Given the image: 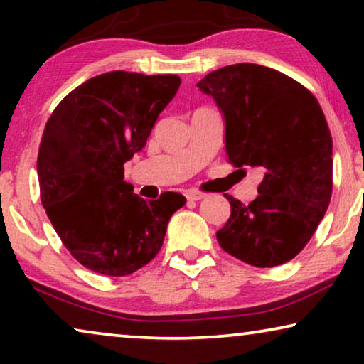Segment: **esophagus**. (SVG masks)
<instances>
[{
	"label": "esophagus",
	"instance_id": "obj_1",
	"mask_svg": "<svg viewBox=\"0 0 364 364\" xmlns=\"http://www.w3.org/2000/svg\"><path fill=\"white\" fill-rule=\"evenodd\" d=\"M186 197H187V200L197 202V200H202V198L205 197V193L198 192V191H187V192H186Z\"/></svg>",
	"mask_w": 364,
	"mask_h": 364
}]
</instances>
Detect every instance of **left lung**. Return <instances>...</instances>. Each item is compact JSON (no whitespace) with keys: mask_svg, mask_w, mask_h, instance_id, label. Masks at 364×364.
Here are the masks:
<instances>
[{"mask_svg":"<svg viewBox=\"0 0 364 364\" xmlns=\"http://www.w3.org/2000/svg\"><path fill=\"white\" fill-rule=\"evenodd\" d=\"M225 121V152L235 167L263 172L258 197L232 213L217 240L253 267H277L303 250L325 215L333 191V141L315 96L295 79L240 63L197 82Z\"/></svg>","mask_w":364,"mask_h":364,"instance_id":"obj_1","label":"left lung"}]
</instances>
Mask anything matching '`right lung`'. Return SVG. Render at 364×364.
Returning a JSON list of instances; mask_svg holds the SVG:
<instances>
[{
  "mask_svg": "<svg viewBox=\"0 0 364 364\" xmlns=\"http://www.w3.org/2000/svg\"><path fill=\"white\" fill-rule=\"evenodd\" d=\"M181 86L176 74L111 71L87 79L58 104L38 154L41 202L64 247L89 270L131 275L161 250L177 192L147 202L124 181V164Z\"/></svg>",
  "mask_w": 364,
  "mask_h": 364,
  "instance_id": "add662e5",
  "label": "right lung"
}]
</instances>
